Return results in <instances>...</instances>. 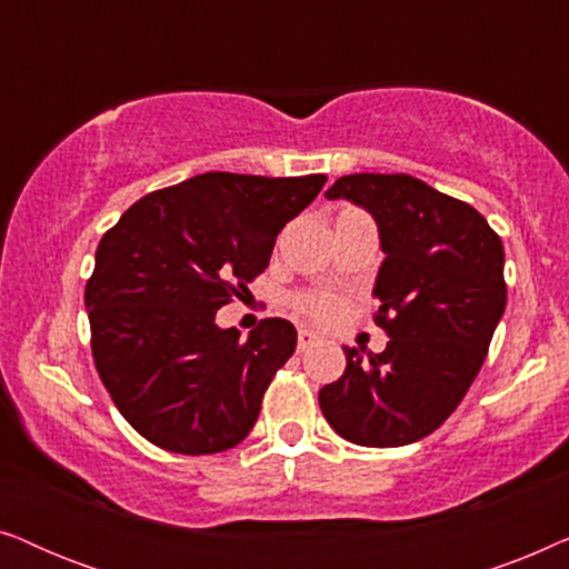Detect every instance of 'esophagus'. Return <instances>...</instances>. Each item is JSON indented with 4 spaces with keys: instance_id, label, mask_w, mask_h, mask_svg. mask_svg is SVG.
Here are the masks:
<instances>
[{
    "instance_id": "obj_1",
    "label": "esophagus",
    "mask_w": 569,
    "mask_h": 569,
    "mask_svg": "<svg viewBox=\"0 0 569 569\" xmlns=\"http://www.w3.org/2000/svg\"><path fill=\"white\" fill-rule=\"evenodd\" d=\"M316 345H318V333H313L310 329L298 331V352H308V349Z\"/></svg>"
}]
</instances>
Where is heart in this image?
I'll use <instances>...</instances> for the list:
<instances>
[{"mask_svg": "<svg viewBox=\"0 0 569 569\" xmlns=\"http://www.w3.org/2000/svg\"><path fill=\"white\" fill-rule=\"evenodd\" d=\"M295 308L316 323H337L339 318L345 316L347 302L345 298H339V295L333 292H302L300 298L295 300Z\"/></svg>", "mask_w": 569, "mask_h": 569, "instance_id": "heart-1", "label": "heart"}]
</instances>
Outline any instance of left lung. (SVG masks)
<instances>
[{"label":"left lung","mask_w":569,"mask_h":569,"mask_svg":"<svg viewBox=\"0 0 569 569\" xmlns=\"http://www.w3.org/2000/svg\"><path fill=\"white\" fill-rule=\"evenodd\" d=\"M326 197L376 217L386 259L372 321L388 345L368 357L345 347V376L318 403L349 442L409 446L453 415L481 370L508 300L502 240L471 204L407 173L341 176Z\"/></svg>","instance_id":"left-lung-1"}]
</instances>
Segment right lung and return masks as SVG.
Returning a JSON list of instances; mask_svg holds the SVG:
<instances>
[{
  "mask_svg": "<svg viewBox=\"0 0 569 569\" xmlns=\"http://www.w3.org/2000/svg\"><path fill=\"white\" fill-rule=\"evenodd\" d=\"M326 176L212 173L152 191L106 230L84 284L92 360L116 409L170 453L207 456L251 432L298 331L263 318L240 339L214 313L269 267L279 230Z\"/></svg>",
  "mask_w": 569,
  "mask_h": 569,
  "instance_id": "obj_1",
  "label": "right lung"
}]
</instances>
